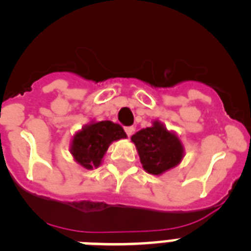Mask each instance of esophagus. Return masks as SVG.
Returning <instances> with one entry per match:
<instances>
[{"instance_id":"esophagus-1","label":"esophagus","mask_w":251,"mask_h":251,"mask_svg":"<svg viewBox=\"0 0 251 251\" xmlns=\"http://www.w3.org/2000/svg\"><path fill=\"white\" fill-rule=\"evenodd\" d=\"M124 130H126V133H127V136L130 137L133 133H134L136 128H134V127H126V128H124Z\"/></svg>"}]
</instances>
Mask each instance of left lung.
Masks as SVG:
<instances>
[{
  "mask_svg": "<svg viewBox=\"0 0 251 251\" xmlns=\"http://www.w3.org/2000/svg\"><path fill=\"white\" fill-rule=\"evenodd\" d=\"M146 172L154 176L174 168L183 158V146L178 137L158 121L132 136Z\"/></svg>",
  "mask_w": 251,
  "mask_h": 251,
  "instance_id": "1",
  "label": "left lung"
}]
</instances>
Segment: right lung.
Segmentation results:
<instances>
[{
	"label": "right lung",
	"mask_w": 251,
	"mask_h": 251,
	"mask_svg": "<svg viewBox=\"0 0 251 251\" xmlns=\"http://www.w3.org/2000/svg\"><path fill=\"white\" fill-rule=\"evenodd\" d=\"M127 138L123 128L110 121L92 122L75 133L70 153L86 170L99 167L106 150L114 141Z\"/></svg>",
	"instance_id": "obj_1"
}]
</instances>
